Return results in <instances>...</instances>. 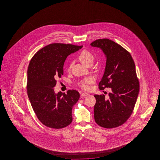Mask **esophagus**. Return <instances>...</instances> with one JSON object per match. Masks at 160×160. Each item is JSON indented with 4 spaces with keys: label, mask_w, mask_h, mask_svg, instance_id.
<instances>
[{
    "label": "esophagus",
    "mask_w": 160,
    "mask_h": 160,
    "mask_svg": "<svg viewBox=\"0 0 160 160\" xmlns=\"http://www.w3.org/2000/svg\"><path fill=\"white\" fill-rule=\"evenodd\" d=\"M88 95H89V94L88 92H82L81 93L82 97H86V96Z\"/></svg>",
    "instance_id": "obj_1"
}]
</instances>
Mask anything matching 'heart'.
<instances>
[{"label": "heart", "instance_id": "1", "mask_svg": "<svg viewBox=\"0 0 160 160\" xmlns=\"http://www.w3.org/2000/svg\"><path fill=\"white\" fill-rule=\"evenodd\" d=\"M79 60L82 64L88 66L89 65H92L94 61V56L91 52L87 50H83L79 55ZM72 68V65H69L68 71H70ZM94 82V79L91 77H88L82 79L79 82L77 85L79 88L84 90H88L89 88V85H91Z\"/></svg>", "mask_w": 160, "mask_h": 160}]
</instances>
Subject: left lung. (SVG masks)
<instances>
[{
  "label": "left lung",
  "instance_id": "8db88e82",
  "mask_svg": "<svg viewBox=\"0 0 160 160\" xmlns=\"http://www.w3.org/2000/svg\"><path fill=\"white\" fill-rule=\"evenodd\" d=\"M90 45L101 48L106 57L105 73L99 88H112L108 99L103 94L94 95L95 122L107 129L117 128L132 115L139 93L135 63L129 51L110 39H99Z\"/></svg>",
  "mask_w": 160,
  "mask_h": 160
}]
</instances>
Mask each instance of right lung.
<instances>
[{
	"mask_svg": "<svg viewBox=\"0 0 160 160\" xmlns=\"http://www.w3.org/2000/svg\"><path fill=\"white\" fill-rule=\"evenodd\" d=\"M83 46L52 43L37 51L27 70V92L31 105L40 122L52 129H62L72 121V106L78 101L75 90L55 94L57 79L63 74L67 57Z\"/></svg>",
	"mask_w": 160,
	"mask_h": 160,
	"instance_id": "add662e5",
	"label": "right lung"
}]
</instances>
